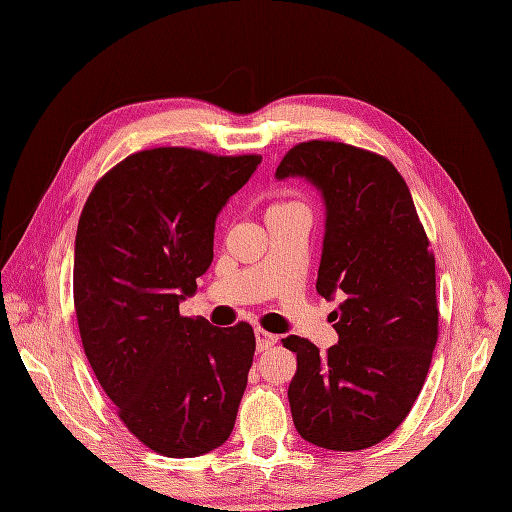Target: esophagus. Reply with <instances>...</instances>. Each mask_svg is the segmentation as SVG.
<instances>
[{"instance_id":"obj_1","label":"esophagus","mask_w":512,"mask_h":512,"mask_svg":"<svg viewBox=\"0 0 512 512\" xmlns=\"http://www.w3.org/2000/svg\"><path fill=\"white\" fill-rule=\"evenodd\" d=\"M255 339H257V350L264 352V350H268V348H272L274 344H277L279 337L268 333V331H264V329H257V331H255Z\"/></svg>"}]
</instances>
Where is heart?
Returning a JSON list of instances; mask_svg holds the SVG:
<instances>
[{"label":"heart","instance_id":"obj_1","mask_svg":"<svg viewBox=\"0 0 512 512\" xmlns=\"http://www.w3.org/2000/svg\"><path fill=\"white\" fill-rule=\"evenodd\" d=\"M274 207H283V205H274Z\"/></svg>","mask_w":512,"mask_h":512}]
</instances>
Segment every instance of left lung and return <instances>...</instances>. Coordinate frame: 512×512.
Returning <instances> with one entry per match:
<instances>
[{"instance_id": "8db88e82", "label": "left lung", "mask_w": 512, "mask_h": 512, "mask_svg": "<svg viewBox=\"0 0 512 512\" xmlns=\"http://www.w3.org/2000/svg\"><path fill=\"white\" fill-rule=\"evenodd\" d=\"M277 179L305 177L322 192L326 225L316 290L339 294L331 313L339 342L296 352L287 389L298 435L335 452L387 439L424 387L439 335L435 255L411 192L387 157L333 140L300 142Z\"/></svg>"}]
</instances>
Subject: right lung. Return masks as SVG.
I'll return each instance as SVG.
<instances>
[{"label": "right lung", "instance_id": "obj_1", "mask_svg": "<svg viewBox=\"0 0 512 512\" xmlns=\"http://www.w3.org/2000/svg\"><path fill=\"white\" fill-rule=\"evenodd\" d=\"M261 155L157 147L103 175L75 235L73 300L84 352L131 435L192 458L231 435L255 355L253 326L183 318L214 259L216 216Z\"/></svg>", "mask_w": 512, "mask_h": 512}]
</instances>
